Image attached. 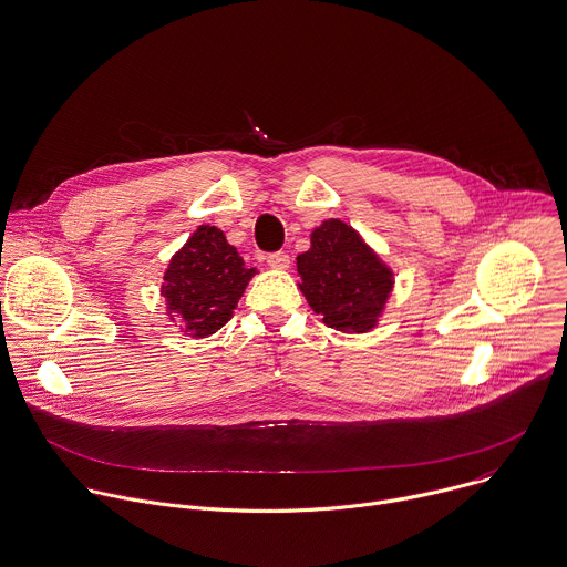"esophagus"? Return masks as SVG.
Segmentation results:
<instances>
[{
  "instance_id": "obj_1",
  "label": "esophagus",
  "mask_w": 567,
  "mask_h": 567,
  "mask_svg": "<svg viewBox=\"0 0 567 567\" xmlns=\"http://www.w3.org/2000/svg\"><path fill=\"white\" fill-rule=\"evenodd\" d=\"M267 265H269L271 269L285 271V269H289V256H287V254H282V251H278V254H269V256H267Z\"/></svg>"
}]
</instances>
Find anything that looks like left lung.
Masks as SVG:
<instances>
[{"label": "left lung", "instance_id": "1", "mask_svg": "<svg viewBox=\"0 0 567 567\" xmlns=\"http://www.w3.org/2000/svg\"><path fill=\"white\" fill-rule=\"evenodd\" d=\"M298 256V289L322 322L344 333L379 324L394 289V271L362 236L338 218L324 220Z\"/></svg>", "mask_w": 567, "mask_h": 567}]
</instances>
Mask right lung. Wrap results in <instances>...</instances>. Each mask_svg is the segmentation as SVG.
<instances>
[{
    "instance_id": "1",
    "label": "right lung",
    "mask_w": 567,
    "mask_h": 567,
    "mask_svg": "<svg viewBox=\"0 0 567 567\" xmlns=\"http://www.w3.org/2000/svg\"><path fill=\"white\" fill-rule=\"evenodd\" d=\"M256 274V267H245L225 231L200 225L173 254L162 276L166 316L186 336L207 338L231 320Z\"/></svg>"
}]
</instances>
